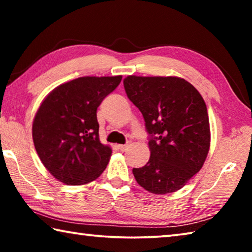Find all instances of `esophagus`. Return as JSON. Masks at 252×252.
<instances>
[{"instance_id": "esophagus-1", "label": "esophagus", "mask_w": 252, "mask_h": 252, "mask_svg": "<svg viewBox=\"0 0 252 252\" xmlns=\"http://www.w3.org/2000/svg\"><path fill=\"white\" fill-rule=\"evenodd\" d=\"M131 147V144L130 143H127V144H120V146H118V148L120 149L121 151H126V150H129V148Z\"/></svg>"}]
</instances>
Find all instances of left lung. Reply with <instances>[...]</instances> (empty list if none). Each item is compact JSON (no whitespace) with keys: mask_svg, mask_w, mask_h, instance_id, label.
I'll return each instance as SVG.
<instances>
[{"mask_svg":"<svg viewBox=\"0 0 252 252\" xmlns=\"http://www.w3.org/2000/svg\"><path fill=\"white\" fill-rule=\"evenodd\" d=\"M123 85L151 134L150 159L132 170L135 180L151 193L176 192L201 170L210 149L206 102L179 76L127 75Z\"/></svg>","mask_w":252,"mask_h":252,"instance_id":"8db88e82","label":"left lung"}]
</instances>
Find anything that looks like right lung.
<instances>
[{"instance_id":"obj_1","label":"right lung","mask_w":252,"mask_h":252,"mask_svg":"<svg viewBox=\"0 0 252 252\" xmlns=\"http://www.w3.org/2000/svg\"><path fill=\"white\" fill-rule=\"evenodd\" d=\"M121 79L82 76L58 85L41 102L33 119V143L58 181L87 185L105 170L112 149L100 141L96 110Z\"/></svg>"}]
</instances>
